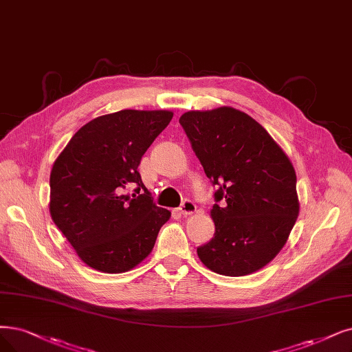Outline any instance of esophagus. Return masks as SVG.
<instances>
[{
  "mask_svg": "<svg viewBox=\"0 0 352 352\" xmlns=\"http://www.w3.org/2000/svg\"><path fill=\"white\" fill-rule=\"evenodd\" d=\"M196 210V205L190 201V199H185L184 202H182V205H180V208H179V212L182 214V215H190V214H193Z\"/></svg>",
  "mask_w": 352,
  "mask_h": 352,
  "instance_id": "obj_1",
  "label": "esophagus"
}]
</instances>
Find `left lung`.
<instances>
[{
    "mask_svg": "<svg viewBox=\"0 0 352 352\" xmlns=\"http://www.w3.org/2000/svg\"><path fill=\"white\" fill-rule=\"evenodd\" d=\"M205 175L218 186L215 234L198 247L222 276H247L269 264L299 215L296 173L286 153L245 112L231 107L188 111L179 118Z\"/></svg>",
    "mask_w": 352,
    "mask_h": 352,
    "instance_id": "obj_1",
    "label": "left lung"
}]
</instances>
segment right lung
<instances>
[{
  "label": "right lung",
  "mask_w": 352,
  "mask_h": 352,
  "mask_svg": "<svg viewBox=\"0 0 352 352\" xmlns=\"http://www.w3.org/2000/svg\"><path fill=\"white\" fill-rule=\"evenodd\" d=\"M170 111L122 109L83 125L54 160L50 215L79 258L102 273H124L154 247L170 212L156 206L137 167L167 127ZM137 186L131 199L123 192Z\"/></svg>",
  "instance_id": "right-lung-1"
}]
</instances>
